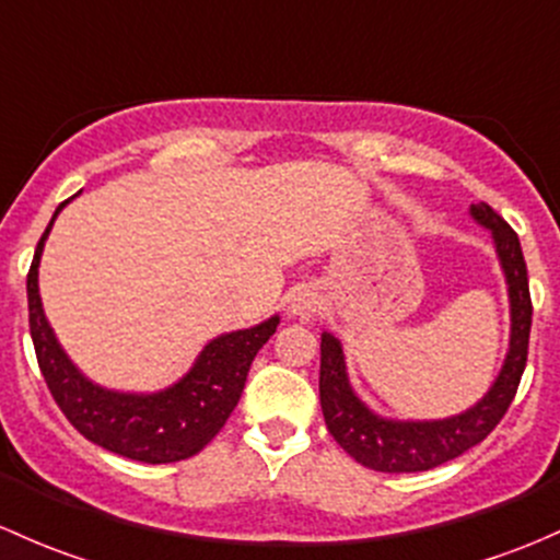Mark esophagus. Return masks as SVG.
Masks as SVG:
<instances>
[{
	"label": "esophagus",
	"mask_w": 560,
	"mask_h": 560,
	"mask_svg": "<svg viewBox=\"0 0 560 560\" xmlns=\"http://www.w3.org/2000/svg\"><path fill=\"white\" fill-rule=\"evenodd\" d=\"M316 308H319V298H316V292H311V290L295 292V295L290 298V303H287L290 316H295V319H300V322L314 319Z\"/></svg>",
	"instance_id": "34e87169"
}]
</instances>
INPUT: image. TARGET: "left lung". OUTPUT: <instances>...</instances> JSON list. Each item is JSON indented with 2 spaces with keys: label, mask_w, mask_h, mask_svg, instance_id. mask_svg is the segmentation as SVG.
Masks as SVG:
<instances>
[{
  "label": "left lung",
  "mask_w": 560,
  "mask_h": 560,
  "mask_svg": "<svg viewBox=\"0 0 560 560\" xmlns=\"http://www.w3.org/2000/svg\"><path fill=\"white\" fill-rule=\"evenodd\" d=\"M469 217L491 233L510 303L508 354L478 402L445 419H388L375 413L351 386L343 343L327 329L322 332L319 399L325 423L340 448L375 472H427L462 456L502 421L521 384L532 332V298L521 241L488 203L469 206Z\"/></svg>",
  "instance_id": "left-lung-1"
}]
</instances>
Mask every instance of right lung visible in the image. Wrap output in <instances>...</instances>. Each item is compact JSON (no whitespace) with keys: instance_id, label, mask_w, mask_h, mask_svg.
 <instances>
[{"instance_id":"1","label":"right lung","mask_w":560,"mask_h":560,"mask_svg":"<svg viewBox=\"0 0 560 560\" xmlns=\"http://www.w3.org/2000/svg\"><path fill=\"white\" fill-rule=\"evenodd\" d=\"M67 203L58 206L39 238L26 279L28 329L52 399L82 438L117 456L144 464H168L196 456L231 419L252 362L276 332L281 316L273 314L255 327L217 335L198 351L185 375L155 392H122L96 384L58 343L39 298L45 241Z\"/></svg>"}]
</instances>
